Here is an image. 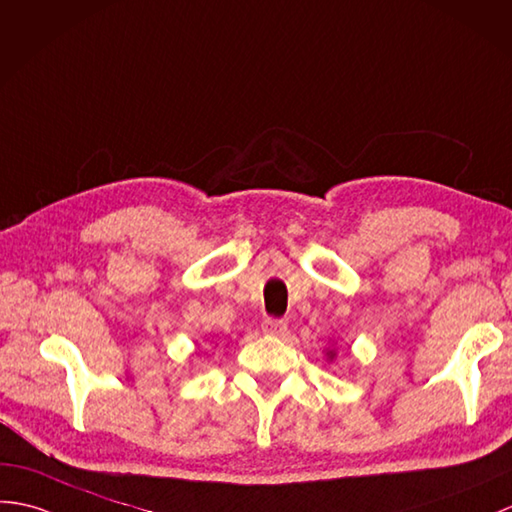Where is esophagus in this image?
<instances>
[{
    "instance_id": "obj_1",
    "label": "esophagus",
    "mask_w": 512,
    "mask_h": 512,
    "mask_svg": "<svg viewBox=\"0 0 512 512\" xmlns=\"http://www.w3.org/2000/svg\"><path fill=\"white\" fill-rule=\"evenodd\" d=\"M261 329H264V334L270 336H283L285 331H288V323H285L283 318H266L264 323H261Z\"/></svg>"
}]
</instances>
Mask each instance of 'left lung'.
<instances>
[{"label": "left lung", "instance_id": "obj_1", "mask_svg": "<svg viewBox=\"0 0 512 512\" xmlns=\"http://www.w3.org/2000/svg\"><path fill=\"white\" fill-rule=\"evenodd\" d=\"M329 355H331V358H334V353H329Z\"/></svg>", "mask_w": 512, "mask_h": 512}]
</instances>
